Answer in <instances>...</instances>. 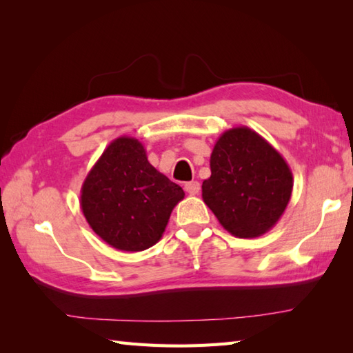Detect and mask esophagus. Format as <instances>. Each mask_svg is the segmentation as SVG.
<instances>
[{"label":"esophagus","mask_w":353,"mask_h":353,"mask_svg":"<svg viewBox=\"0 0 353 353\" xmlns=\"http://www.w3.org/2000/svg\"><path fill=\"white\" fill-rule=\"evenodd\" d=\"M185 190H186V192L191 194V196H196V194H199V191H200V183L196 181L188 182L185 185Z\"/></svg>","instance_id":"obj_1"}]
</instances>
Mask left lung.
<instances>
[{
	"label": "left lung",
	"mask_w": 353,
	"mask_h": 353,
	"mask_svg": "<svg viewBox=\"0 0 353 353\" xmlns=\"http://www.w3.org/2000/svg\"><path fill=\"white\" fill-rule=\"evenodd\" d=\"M211 177L201 197L216 220L236 238H256L279 221L292 192V172L282 154L245 125L216 139Z\"/></svg>",
	"instance_id": "1"
}]
</instances>
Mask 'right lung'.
Here are the masks:
<instances>
[{
    "label": "right lung",
    "instance_id": "obj_1",
    "mask_svg": "<svg viewBox=\"0 0 353 353\" xmlns=\"http://www.w3.org/2000/svg\"><path fill=\"white\" fill-rule=\"evenodd\" d=\"M183 197L181 186L148 162L137 138L119 137L88 172L80 208L104 243L121 252H142L162 238Z\"/></svg>",
    "mask_w": 353,
    "mask_h": 353
}]
</instances>
